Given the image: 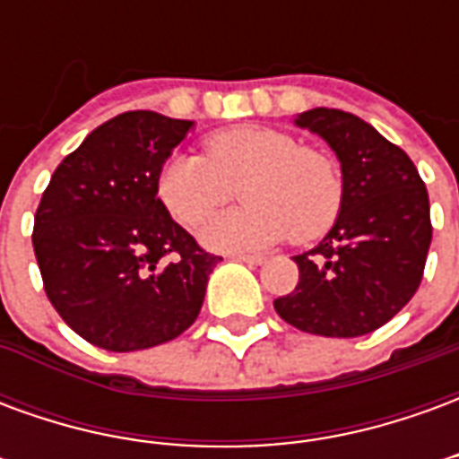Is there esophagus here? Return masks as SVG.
<instances>
[{
	"label": "esophagus",
	"instance_id": "34e87169",
	"mask_svg": "<svg viewBox=\"0 0 459 459\" xmlns=\"http://www.w3.org/2000/svg\"><path fill=\"white\" fill-rule=\"evenodd\" d=\"M236 260H240V263H246V265H260L263 260H265V255H246V253H238V255H233Z\"/></svg>",
	"mask_w": 459,
	"mask_h": 459
}]
</instances>
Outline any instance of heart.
Masks as SVG:
<instances>
[{
	"mask_svg": "<svg viewBox=\"0 0 459 459\" xmlns=\"http://www.w3.org/2000/svg\"><path fill=\"white\" fill-rule=\"evenodd\" d=\"M204 157L177 152L157 177V196L174 221L196 229L240 189L246 209L223 213L201 230L204 246L223 253L265 248L292 233L309 240L334 223L344 184L332 157L292 134L258 125L211 134Z\"/></svg>",
	"mask_w": 459,
	"mask_h": 459,
	"instance_id": "obj_1",
	"label": "heart"
}]
</instances>
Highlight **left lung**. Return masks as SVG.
<instances>
[{
    "label": "left lung",
    "mask_w": 459,
    "mask_h": 459,
    "mask_svg": "<svg viewBox=\"0 0 459 459\" xmlns=\"http://www.w3.org/2000/svg\"><path fill=\"white\" fill-rule=\"evenodd\" d=\"M292 122L337 154L344 196L327 236L295 255V290L273 305L309 334L361 337L394 319L423 280L433 238L428 189L411 157L356 115L312 108Z\"/></svg>",
    "instance_id": "1"
}]
</instances>
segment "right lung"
Masks as SVG:
<instances>
[{
  "label": "right lung",
  "mask_w": 459,
  "mask_h": 459,
  "mask_svg": "<svg viewBox=\"0 0 459 459\" xmlns=\"http://www.w3.org/2000/svg\"><path fill=\"white\" fill-rule=\"evenodd\" d=\"M194 130L152 110L95 127L46 186L34 216L44 290L75 334L108 351L177 339L199 317L219 263L157 199V177Z\"/></svg>",
  "instance_id": "add662e5"
}]
</instances>
